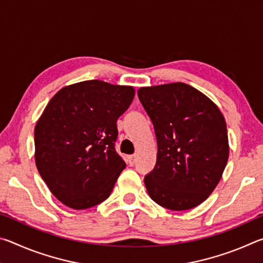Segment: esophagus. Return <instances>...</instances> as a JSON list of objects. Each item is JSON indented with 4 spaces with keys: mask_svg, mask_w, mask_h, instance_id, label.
<instances>
[{
    "mask_svg": "<svg viewBox=\"0 0 263 263\" xmlns=\"http://www.w3.org/2000/svg\"><path fill=\"white\" fill-rule=\"evenodd\" d=\"M136 159H137V155L133 154V155H128L127 158V161L128 163H130V166H132V164L136 163Z\"/></svg>",
    "mask_w": 263,
    "mask_h": 263,
    "instance_id": "34e87169",
    "label": "esophagus"
}]
</instances>
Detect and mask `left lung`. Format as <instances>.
<instances>
[{"label": "left lung", "instance_id": "8db88e82", "mask_svg": "<svg viewBox=\"0 0 263 263\" xmlns=\"http://www.w3.org/2000/svg\"><path fill=\"white\" fill-rule=\"evenodd\" d=\"M138 97L158 141L157 164L144 180L149 197L173 211L199 205L219 183L229 160L221 111L183 82L141 87Z\"/></svg>", "mask_w": 263, "mask_h": 263}]
</instances>
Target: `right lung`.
Instances as JSON below:
<instances>
[{"instance_id":"add662e5","label":"right lung","mask_w":263,"mask_h":263,"mask_svg":"<svg viewBox=\"0 0 263 263\" xmlns=\"http://www.w3.org/2000/svg\"><path fill=\"white\" fill-rule=\"evenodd\" d=\"M135 88L100 80L61 88L34 127L35 166L51 193L74 210L109 197L126 163L115 149L117 119Z\"/></svg>"}]
</instances>
